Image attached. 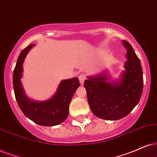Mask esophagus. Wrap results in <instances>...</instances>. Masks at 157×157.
Returning <instances> with one entry per match:
<instances>
[{
    "label": "esophagus",
    "instance_id": "34e87169",
    "mask_svg": "<svg viewBox=\"0 0 157 157\" xmlns=\"http://www.w3.org/2000/svg\"><path fill=\"white\" fill-rule=\"evenodd\" d=\"M85 79H86V76H85V74H80L79 75V80H80V82L81 85H83Z\"/></svg>",
    "mask_w": 157,
    "mask_h": 157
}]
</instances>
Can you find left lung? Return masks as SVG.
I'll use <instances>...</instances> for the list:
<instances>
[{
	"mask_svg": "<svg viewBox=\"0 0 157 157\" xmlns=\"http://www.w3.org/2000/svg\"><path fill=\"white\" fill-rule=\"evenodd\" d=\"M127 48L125 70L120 80L108 82L106 73L88 77L84 86L92 112L106 120H117L126 117L139 102L144 79L140 59L128 41L122 40Z\"/></svg>",
	"mask_w": 157,
	"mask_h": 157,
	"instance_id": "obj_1",
	"label": "left lung"
}]
</instances>
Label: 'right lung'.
Masks as SVG:
<instances>
[{
	"label": "right lung",
	"mask_w": 157,
	"mask_h": 157,
	"mask_svg": "<svg viewBox=\"0 0 157 157\" xmlns=\"http://www.w3.org/2000/svg\"><path fill=\"white\" fill-rule=\"evenodd\" d=\"M30 44L25 48L18 57L13 70V85L17 101L27 117L42 126H54L61 124L69 114V107L73 95L80 86L77 77L62 80L56 92L48 100L36 101L29 99L25 94L21 82L23 63L29 50L34 46Z\"/></svg>",
	"instance_id": "add662e5"
}]
</instances>
